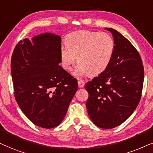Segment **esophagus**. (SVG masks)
Instances as JSON below:
<instances>
[{
    "label": "esophagus",
    "instance_id": "34e87169",
    "mask_svg": "<svg viewBox=\"0 0 153 153\" xmlns=\"http://www.w3.org/2000/svg\"><path fill=\"white\" fill-rule=\"evenodd\" d=\"M85 86V82H83L82 80H79L78 81V87L81 88V87H83Z\"/></svg>",
    "mask_w": 153,
    "mask_h": 153
}]
</instances>
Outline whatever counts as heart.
<instances>
[{"mask_svg":"<svg viewBox=\"0 0 153 153\" xmlns=\"http://www.w3.org/2000/svg\"><path fill=\"white\" fill-rule=\"evenodd\" d=\"M66 46L61 50V59L64 68L71 71L77 61L78 64L73 74L79 78L103 72L111 62L115 50V41L106 33L80 30L69 33Z\"/></svg>","mask_w":153,"mask_h":153,"instance_id":"heart-1","label":"heart"}]
</instances>
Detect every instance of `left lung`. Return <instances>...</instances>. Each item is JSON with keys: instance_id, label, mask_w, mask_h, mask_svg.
I'll list each match as a JSON object with an SVG mask.
<instances>
[{"instance_id": "1", "label": "left lung", "mask_w": 153, "mask_h": 153, "mask_svg": "<svg viewBox=\"0 0 153 153\" xmlns=\"http://www.w3.org/2000/svg\"><path fill=\"white\" fill-rule=\"evenodd\" d=\"M115 50L106 69L85 85L86 102L91 120L102 129H113L129 118L139 103L144 69L138 51L127 38L113 28Z\"/></svg>"}]
</instances>
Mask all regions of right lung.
Segmentation results:
<instances>
[{"instance_id":"add662e5","label":"right lung","mask_w":153,"mask_h":153,"mask_svg":"<svg viewBox=\"0 0 153 153\" xmlns=\"http://www.w3.org/2000/svg\"><path fill=\"white\" fill-rule=\"evenodd\" d=\"M61 43L51 33L25 38L11 59L16 101L29 120L45 129L62 123L78 89L77 80L59 66Z\"/></svg>"}]
</instances>
